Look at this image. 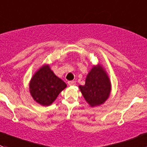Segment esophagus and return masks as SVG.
I'll use <instances>...</instances> for the list:
<instances>
[{"label":"esophagus","mask_w":147,"mask_h":147,"mask_svg":"<svg viewBox=\"0 0 147 147\" xmlns=\"http://www.w3.org/2000/svg\"><path fill=\"white\" fill-rule=\"evenodd\" d=\"M75 84H76V82L73 81V80H72V81H69L68 82V85L69 86H75Z\"/></svg>","instance_id":"esophagus-1"}]
</instances>
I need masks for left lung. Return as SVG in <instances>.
<instances>
[{"label": "left lung", "instance_id": "left-lung-1", "mask_svg": "<svg viewBox=\"0 0 147 147\" xmlns=\"http://www.w3.org/2000/svg\"><path fill=\"white\" fill-rule=\"evenodd\" d=\"M109 78L102 66L93 67L86 79L84 86H80L82 94L92 107L102 105L108 98L111 92Z\"/></svg>", "mask_w": 147, "mask_h": 147}]
</instances>
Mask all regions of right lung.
I'll return each instance as SVG.
<instances>
[{
  "label": "right lung",
  "mask_w": 147,
  "mask_h": 147,
  "mask_svg": "<svg viewBox=\"0 0 147 147\" xmlns=\"http://www.w3.org/2000/svg\"><path fill=\"white\" fill-rule=\"evenodd\" d=\"M66 87L67 84L53 73L48 65L41 67L29 84L31 96L42 105H51Z\"/></svg>",
  "instance_id": "1"
}]
</instances>
